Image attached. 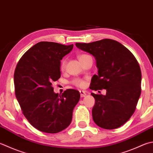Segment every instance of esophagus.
I'll return each instance as SVG.
<instances>
[{"mask_svg": "<svg viewBox=\"0 0 153 153\" xmlns=\"http://www.w3.org/2000/svg\"><path fill=\"white\" fill-rule=\"evenodd\" d=\"M79 93H80V95H81V97H85V95H86V92H85V91L81 90V91H79Z\"/></svg>", "mask_w": 153, "mask_h": 153, "instance_id": "obj_1", "label": "esophagus"}]
</instances>
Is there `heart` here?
Wrapping results in <instances>:
<instances>
[{
  "label": "heart",
  "mask_w": 153,
  "mask_h": 153,
  "mask_svg": "<svg viewBox=\"0 0 153 153\" xmlns=\"http://www.w3.org/2000/svg\"><path fill=\"white\" fill-rule=\"evenodd\" d=\"M87 56H88V55L80 54L78 56V59H79V60H81V59H83V58H85V57H86ZM65 65H66V61H65V59H62L60 62V65H59V68H60L61 71H64L65 70ZM71 83H72V85L77 87V88H83V87L85 85V81L82 79H80V78L74 79L72 81H71Z\"/></svg>",
  "instance_id": "b5f03b06"
}]
</instances>
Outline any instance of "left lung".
<instances>
[{
    "label": "left lung",
    "mask_w": 153,
    "mask_h": 153,
    "mask_svg": "<svg viewBox=\"0 0 153 153\" xmlns=\"http://www.w3.org/2000/svg\"><path fill=\"white\" fill-rule=\"evenodd\" d=\"M76 46L96 59L98 75L93 76L89 88L107 91L105 95L91 94L95 101L92 109L95 124L105 129L122 126L133 115L141 93V71L136 58L111 39Z\"/></svg>",
    "instance_id": "1"
}]
</instances>
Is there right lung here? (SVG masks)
I'll use <instances>...</instances> for the list:
<instances>
[{"instance_id":"obj_1","label":"right lung","mask_w":153,"mask_h":153,"mask_svg":"<svg viewBox=\"0 0 153 153\" xmlns=\"http://www.w3.org/2000/svg\"><path fill=\"white\" fill-rule=\"evenodd\" d=\"M73 47L40 42L24 53L15 69V95L23 115L42 132L56 133L67 128L79 100L76 89H68L59 95L52 86L61 76L60 61Z\"/></svg>"}]
</instances>
